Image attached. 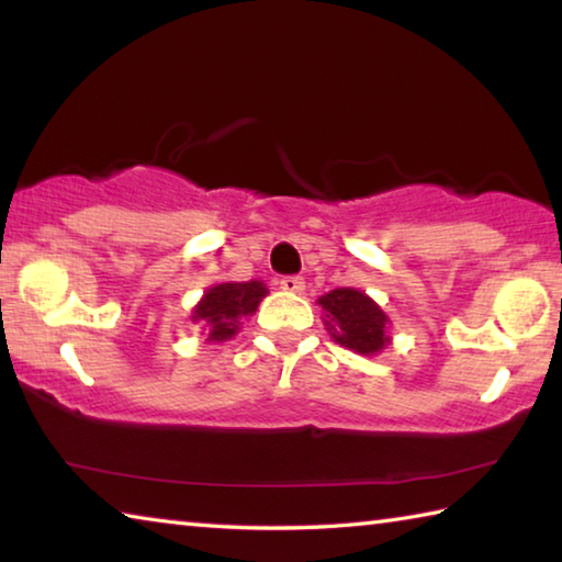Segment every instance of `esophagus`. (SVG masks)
I'll return each instance as SVG.
<instances>
[{"mask_svg": "<svg viewBox=\"0 0 562 562\" xmlns=\"http://www.w3.org/2000/svg\"><path fill=\"white\" fill-rule=\"evenodd\" d=\"M280 288H282L284 292L297 294V292L304 290V280L297 278V274H290V278H282V280H280Z\"/></svg>", "mask_w": 562, "mask_h": 562, "instance_id": "1", "label": "esophagus"}]
</instances>
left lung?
Wrapping results in <instances>:
<instances>
[{"label":"left lung","instance_id":"left-lung-1","mask_svg":"<svg viewBox=\"0 0 562 562\" xmlns=\"http://www.w3.org/2000/svg\"><path fill=\"white\" fill-rule=\"evenodd\" d=\"M325 310V325L337 345L357 355H379L389 345V317L382 307L355 288H337L317 300Z\"/></svg>","mask_w":562,"mask_h":562}]
</instances>
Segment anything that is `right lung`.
<instances>
[{
  "label": "right lung",
  "mask_w": 562,
  "mask_h": 562,
  "mask_svg": "<svg viewBox=\"0 0 562 562\" xmlns=\"http://www.w3.org/2000/svg\"><path fill=\"white\" fill-rule=\"evenodd\" d=\"M265 294H268V288L260 280L213 284L195 304L190 319L205 329L207 341H225L237 335L240 319L258 310Z\"/></svg>",
  "instance_id": "obj_1"
}]
</instances>
